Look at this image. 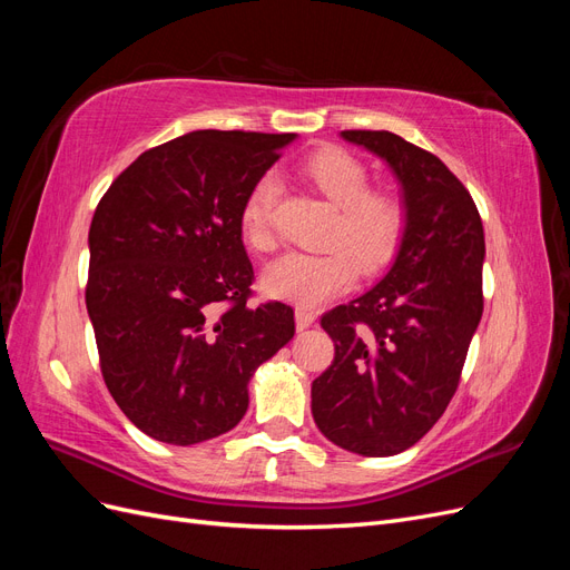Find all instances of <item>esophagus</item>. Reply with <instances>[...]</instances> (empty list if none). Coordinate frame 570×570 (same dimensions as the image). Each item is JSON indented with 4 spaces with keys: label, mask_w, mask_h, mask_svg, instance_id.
I'll return each instance as SVG.
<instances>
[{
    "label": "esophagus",
    "mask_w": 570,
    "mask_h": 570,
    "mask_svg": "<svg viewBox=\"0 0 570 570\" xmlns=\"http://www.w3.org/2000/svg\"><path fill=\"white\" fill-rule=\"evenodd\" d=\"M316 321L314 312H306V308H297L295 312V323H297V331H306V327H312Z\"/></svg>",
    "instance_id": "34e87169"
}]
</instances>
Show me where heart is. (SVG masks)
<instances>
[{
	"instance_id": "b5f03b06",
	"label": "heart",
	"mask_w": 570,
	"mask_h": 570,
	"mask_svg": "<svg viewBox=\"0 0 570 570\" xmlns=\"http://www.w3.org/2000/svg\"><path fill=\"white\" fill-rule=\"evenodd\" d=\"M302 176L331 202L337 216L327 230L325 252H287L262 273L266 295L297 306H318L342 295L356 281V271L385 268L406 233V204L390 189L368 187V168L356 154L323 147L302 161ZM281 183L273 174L258 178L239 212L245 243L256 252L275 247L273 214Z\"/></svg>"
}]
</instances>
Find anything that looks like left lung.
<instances>
[{
  "mask_svg": "<svg viewBox=\"0 0 570 570\" xmlns=\"http://www.w3.org/2000/svg\"><path fill=\"white\" fill-rule=\"evenodd\" d=\"M342 137L390 164L409 220L385 278L323 314L335 358L312 385V413L342 450L392 456L440 421L459 387L482 316L485 233L471 193L435 154L387 130Z\"/></svg>",
  "mask_w": 570,
  "mask_h": 570,
  "instance_id": "left-lung-1",
  "label": "left lung"
}]
</instances>
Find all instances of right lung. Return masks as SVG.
I'll return each instance as SVG.
<instances>
[{
  "mask_svg": "<svg viewBox=\"0 0 570 570\" xmlns=\"http://www.w3.org/2000/svg\"><path fill=\"white\" fill-rule=\"evenodd\" d=\"M295 132L195 130L142 151L99 199L85 304L99 366L145 435L197 444L249 406V377L295 335L283 302L252 306L239 212Z\"/></svg>",
  "mask_w": 570,
  "mask_h": 570,
  "instance_id": "add662e5",
  "label": "right lung"
}]
</instances>
